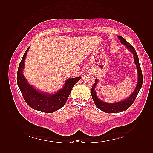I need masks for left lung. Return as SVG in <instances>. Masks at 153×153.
<instances>
[{"instance_id":"8db88e82","label":"left lung","mask_w":153,"mask_h":153,"mask_svg":"<svg viewBox=\"0 0 153 153\" xmlns=\"http://www.w3.org/2000/svg\"><path fill=\"white\" fill-rule=\"evenodd\" d=\"M118 39H120L121 43L127 47V48L134 55V62L137 68V76H138V82L137 83V85L134 92L131 93V95H129L128 98L122 100V101L117 102L114 103H108L106 102H104L102 100H100L97 95V92L95 91V87H97V84L98 83L99 81L97 79H95V83L93 84L91 89V96L94 102H95L96 106L100 109L102 111L106 112V113H116V112H121L126 110L129 107L131 106V105L134 103V100H135L136 97H137L138 93L140 91L142 84H143V75H142V71L140 67V64H139V58L137 56V54L136 53L135 48L134 47L129 44L128 41H127L124 38L121 36H118Z\"/></svg>"}]
</instances>
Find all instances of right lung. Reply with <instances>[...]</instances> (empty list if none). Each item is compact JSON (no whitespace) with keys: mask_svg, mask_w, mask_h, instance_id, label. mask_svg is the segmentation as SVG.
<instances>
[{"mask_svg":"<svg viewBox=\"0 0 153 153\" xmlns=\"http://www.w3.org/2000/svg\"><path fill=\"white\" fill-rule=\"evenodd\" d=\"M29 47L25 52L19 63L17 73V83L23 97L31 108L38 111L52 113L59 110L66 104L71 91L81 76L68 79L64 83L62 88L55 93H48L39 91L28 83L23 74L24 69V62L26 58Z\"/></svg>","mask_w":153,"mask_h":153,"instance_id":"add662e5","label":"right lung"}]
</instances>
